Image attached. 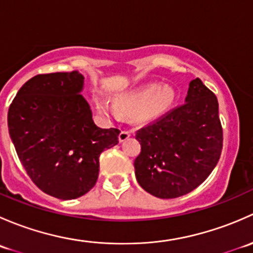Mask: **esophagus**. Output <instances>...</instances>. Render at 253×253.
<instances>
[{"label": "esophagus", "mask_w": 253, "mask_h": 253, "mask_svg": "<svg viewBox=\"0 0 253 253\" xmlns=\"http://www.w3.org/2000/svg\"><path fill=\"white\" fill-rule=\"evenodd\" d=\"M129 136H131V133H129L128 131H121L119 134V141L121 143L127 141V139L129 138Z\"/></svg>", "instance_id": "34e87169"}]
</instances>
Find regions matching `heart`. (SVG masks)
I'll use <instances>...</instances> for the list:
<instances>
[{
  "label": "heart",
  "instance_id": "1",
  "mask_svg": "<svg viewBox=\"0 0 253 253\" xmlns=\"http://www.w3.org/2000/svg\"><path fill=\"white\" fill-rule=\"evenodd\" d=\"M176 90L170 84L145 83L141 86L117 94L115 103L103 96L96 98V108L110 119H119L121 112L132 114L139 120L160 116L174 105Z\"/></svg>",
  "mask_w": 253,
  "mask_h": 253
}]
</instances>
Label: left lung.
Listing matches in <instances>:
<instances>
[{
	"label": "left lung",
	"instance_id": "1",
	"mask_svg": "<svg viewBox=\"0 0 253 253\" xmlns=\"http://www.w3.org/2000/svg\"><path fill=\"white\" fill-rule=\"evenodd\" d=\"M141 153L134 160L143 190L159 198H176L195 190L220 158L223 129L216 96L193 79L185 104L138 129Z\"/></svg>",
	"mask_w": 253,
	"mask_h": 253
}]
</instances>
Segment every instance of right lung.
Returning <instances> with one entry per match:
<instances>
[{"label":"right lung","mask_w":253,"mask_h":253,"mask_svg":"<svg viewBox=\"0 0 253 253\" xmlns=\"http://www.w3.org/2000/svg\"><path fill=\"white\" fill-rule=\"evenodd\" d=\"M78 71L38 75L18 90L8 131L20 163L47 195L75 200L99 176V157L119 143L117 128H100L82 91Z\"/></svg>","instance_id":"obj_1"}]
</instances>
